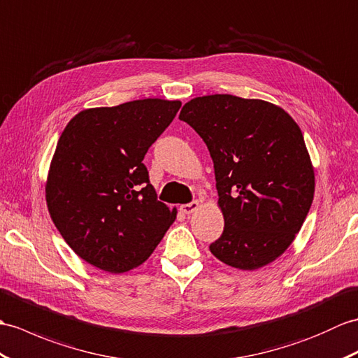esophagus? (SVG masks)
I'll list each match as a JSON object with an SVG mask.
<instances>
[{
  "instance_id": "34e87169",
  "label": "esophagus",
  "mask_w": 358,
  "mask_h": 358,
  "mask_svg": "<svg viewBox=\"0 0 358 358\" xmlns=\"http://www.w3.org/2000/svg\"><path fill=\"white\" fill-rule=\"evenodd\" d=\"M199 207V203L198 201H190V203H187V204H182V206H180V210L185 213V215H190L192 212H195L196 209Z\"/></svg>"
}]
</instances>
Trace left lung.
<instances>
[{
  "label": "left lung",
  "mask_w": 358,
  "mask_h": 358,
  "mask_svg": "<svg viewBox=\"0 0 358 358\" xmlns=\"http://www.w3.org/2000/svg\"><path fill=\"white\" fill-rule=\"evenodd\" d=\"M209 149L224 215L210 252L239 270L273 262L293 243L314 198V171L301 128L282 108L231 94L181 108Z\"/></svg>",
  "instance_id": "left-lung-1"
}]
</instances>
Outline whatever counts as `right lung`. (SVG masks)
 <instances>
[{
  "label": "right lung",
  "mask_w": 358,
  "mask_h": 358,
  "mask_svg": "<svg viewBox=\"0 0 358 358\" xmlns=\"http://www.w3.org/2000/svg\"><path fill=\"white\" fill-rule=\"evenodd\" d=\"M180 101L143 99L80 111L50 164L45 198L56 229L85 262L123 273L143 264L177 217L157 199L143 159Z\"/></svg>",
  "instance_id": "add662e5"
}]
</instances>
